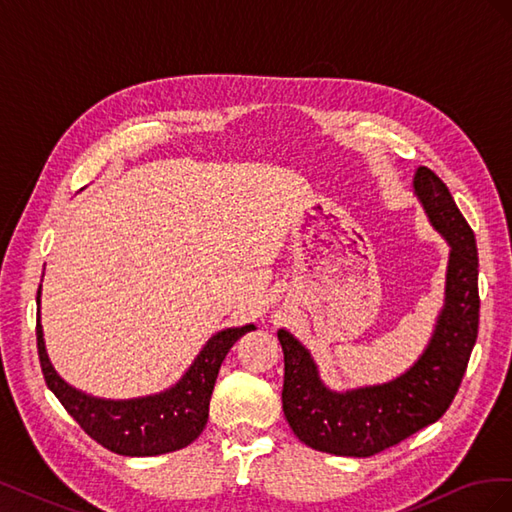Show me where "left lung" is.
Masks as SVG:
<instances>
[{
    "label": "left lung",
    "mask_w": 512,
    "mask_h": 512,
    "mask_svg": "<svg viewBox=\"0 0 512 512\" xmlns=\"http://www.w3.org/2000/svg\"><path fill=\"white\" fill-rule=\"evenodd\" d=\"M414 194L431 226L451 245L444 307L425 352L399 378L337 393L318 376L309 350L286 329L282 408L301 442L339 457H371L423 429L455 399L478 335V254L470 224L444 181L418 166Z\"/></svg>",
    "instance_id": "obj_1"
}]
</instances>
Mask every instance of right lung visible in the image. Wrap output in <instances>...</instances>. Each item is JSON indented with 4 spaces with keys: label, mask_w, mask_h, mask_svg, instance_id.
<instances>
[{
    "label": "right lung",
    "mask_w": 512,
    "mask_h": 512,
    "mask_svg": "<svg viewBox=\"0 0 512 512\" xmlns=\"http://www.w3.org/2000/svg\"><path fill=\"white\" fill-rule=\"evenodd\" d=\"M38 356L46 386L61 401V406L89 438L108 451L126 457H153L179 451L203 433L209 418V401L215 378L237 339L254 331V324L232 327L215 333L185 371L183 378L158 395L136 399H100L76 391L61 378L49 361L40 324V288H38Z\"/></svg>",
    "instance_id": "1"
}]
</instances>
